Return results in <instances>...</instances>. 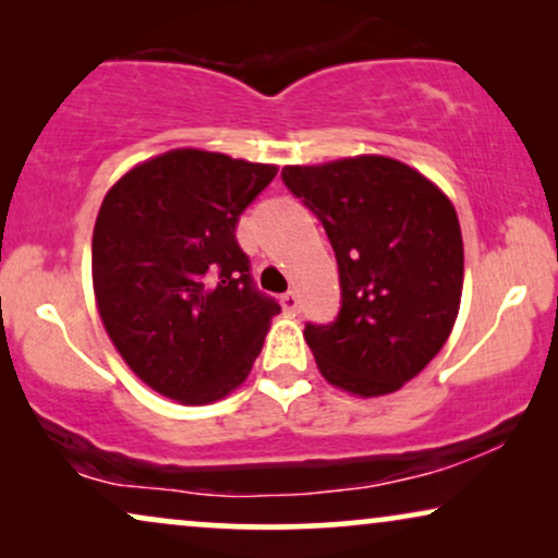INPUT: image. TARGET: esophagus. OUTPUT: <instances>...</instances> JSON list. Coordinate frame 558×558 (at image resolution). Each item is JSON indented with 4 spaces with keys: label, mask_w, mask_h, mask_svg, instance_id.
<instances>
[{
    "label": "esophagus",
    "mask_w": 558,
    "mask_h": 558,
    "mask_svg": "<svg viewBox=\"0 0 558 558\" xmlns=\"http://www.w3.org/2000/svg\"><path fill=\"white\" fill-rule=\"evenodd\" d=\"M281 307H284L287 312H292V315H296V312H300V296H296L294 292H287L284 296H281Z\"/></svg>",
    "instance_id": "34e87169"
}]
</instances>
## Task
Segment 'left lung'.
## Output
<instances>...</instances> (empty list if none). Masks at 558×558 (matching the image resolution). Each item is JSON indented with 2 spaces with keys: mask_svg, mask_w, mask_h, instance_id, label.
<instances>
[{
  "mask_svg": "<svg viewBox=\"0 0 558 558\" xmlns=\"http://www.w3.org/2000/svg\"><path fill=\"white\" fill-rule=\"evenodd\" d=\"M284 185L323 220L342 307L304 340L327 384L361 399L399 391L445 348L462 300L457 210L429 178L384 155L287 165Z\"/></svg>",
  "mask_w": 558,
  "mask_h": 558,
  "instance_id": "left-lung-1",
  "label": "left lung"
}]
</instances>
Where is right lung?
Segmentation results:
<instances>
[{"label":"right lung","instance_id":"obj_1","mask_svg":"<svg viewBox=\"0 0 558 558\" xmlns=\"http://www.w3.org/2000/svg\"><path fill=\"white\" fill-rule=\"evenodd\" d=\"M277 165L170 149L113 182L94 226L96 307L151 391L203 407L248 378L281 307L258 292L235 241Z\"/></svg>","mask_w":558,"mask_h":558}]
</instances>
